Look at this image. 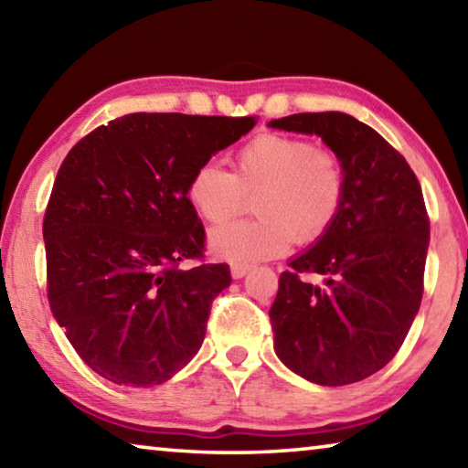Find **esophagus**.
Segmentation results:
<instances>
[{"mask_svg": "<svg viewBox=\"0 0 468 468\" xmlns=\"http://www.w3.org/2000/svg\"><path fill=\"white\" fill-rule=\"evenodd\" d=\"M250 268L251 266L245 264V262H233L231 264V276H233V279H243V276L250 272Z\"/></svg>", "mask_w": 468, "mask_h": 468, "instance_id": "esophagus-1", "label": "esophagus"}]
</instances>
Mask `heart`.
<instances>
[{
	"label": "heart",
	"mask_w": 468,
	"mask_h": 468,
	"mask_svg": "<svg viewBox=\"0 0 468 468\" xmlns=\"http://www.w3.org/2000/svg\"><path fill=\"white\" fill-rule=\"evenodd\" d=\"M248 196H256L258 218L220 225L208 239L217 256L235 262L276 258L295 241L322 239L345 206V167L332 150L266 132L237 150L233 173L206 163L187 184L189 204L212 225L239 215Z\"/></svg>",
	"instance_id": "heart-1"
}]
</instances>
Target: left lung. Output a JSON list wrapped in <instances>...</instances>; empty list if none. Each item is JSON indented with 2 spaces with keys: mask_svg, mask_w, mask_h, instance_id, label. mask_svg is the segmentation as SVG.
Here are the masks:
<instances>
[{
  "mask_svg": "<svg viewBox=\"0 0 468 468\" xmlns=\"http://www.w3.org/2000/svg\"><path fill=\"white\" fill-rule=\"evenodd\" d=\"M268 125L320 136L346 176L335 227L281 274L268 314L274 351L314 384L361 382L399 353L421 305L430 245L421 186L399 150L346 113H295ZM307 273L324 284L312 285Z\"/></svg>",
  "mask_w": 468,
  "mask_h": 468,
  "instance_id": "left-lung-1",
  "label": "left lung"
}]
</instances>
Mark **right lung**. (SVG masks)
<instances>
[{
  "label": "right lung",
  "instance_id": "1",
  "mask_svg": "<svg viewBox=\"0 0 468 468\" xmlns=\"http://www.w3.org/2000/svg\"><path fill=\"white\" fill-rule=\"evenodd\" d=\"M256 122L130 113L63 158L43 218L47 297L80 359L109 382L163 384L200 348L231 272L202 262L187 184ZM187 259L198 264L181 267Z\"/></svg>",
  "mask_w": 468,
  "mask_h": 468
}]
</instances>
